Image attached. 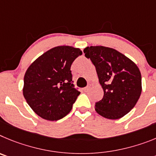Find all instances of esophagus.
Masks as SVG:
<instances>
[{"instance_id":"esophagus-1","label":"esophagus","mask_w":156,"mask_h":156,"mask_svg":"<svg viewBox=\"0 0 156 156\" xmlns=\"http://www.w3.org/2000/svg\"><path fill=\"white\" fill-rule=\"evenodd\" d=\"M89 89H90V86H87V87H85V88H83L84 92H88Z\"/></svg>"}]
</instances>
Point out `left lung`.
<instances>
[{
	"instance_id": "obj_1",
	"label": "left lung",
	"mask_w": 156,
	"mask_h": 156,
	"mask_svg": "<svg viewBox=\"0 0 156 156\" xmlns=\"http://www.w3.org/2000/svg\"><path fill=\"white\" fill-rule=\"evenodd\" d=\"M85 56L95 65L103 97L95 109L105 118L116 120L134 107L141 93V75L130 59L117 50L102 46L84 50Z\"/></svg>"
}]
</instances>
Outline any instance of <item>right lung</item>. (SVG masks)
<instances>
[{
    "label": "right lung",
    "mask_w": 156,
    "mask_h": 156,
    "mask_svg": "<svg viewBox=\"0 0 156 156\" xmlns=\"http://www.w3.org/2000/svg\"><path fill=\"white\" fill-rule=\"evenodd\" d=\"M81 54L79 48L59 46L45 52L28 68L23 95L38 116L54 121L70 113L80 94L72 84L71 66Z\"/></svg>",
    "instance_id": "right-lung-1"
}]
</instances>
